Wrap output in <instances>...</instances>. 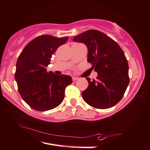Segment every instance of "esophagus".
Returning a JSON list of instances; mask_svg holds the SVG:
<instances>
[{"label": "esophagus", "instance_id": "obj_1", "mask_svg": "<svg viewBox=\"0 0 150 150\" xmlns=\"http://www.w3.org/2000/svg\"><path fill=\"white\" fill-rule=\"evenodd\" d=\"M72 79H73V81H77V80L79 79V77H72Z\"/></svg>", "mask_w": 150, "mask_h": 150}]
</instances>
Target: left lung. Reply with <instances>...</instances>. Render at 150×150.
<instances>
[{
  "mask_svg": "<svg viewBox=\"0 0 150 150\" xmlns=\"http://www.w3.org/2000/svg\"><path fill=\"white\" fill-rule=\"evenodd\" d=\"M88 48L87 61L98 73L96 80L86 77L88 86L82 92L83 100L97 109H108L123 97L129 83V64L117 43L103 33L95 29L73 37Z\"/></svg>",
  "mask_w": 150,
  "mask_h": 150,
  "instance_id": "left-lung-1",
  "label": "left lung"
}]
</instances>
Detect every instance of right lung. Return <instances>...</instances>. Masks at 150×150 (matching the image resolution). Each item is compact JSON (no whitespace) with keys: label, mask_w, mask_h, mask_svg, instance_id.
<instances>
[{"label":"right lung","mask_w":150,"mask_h":150,"mask_svg":"<svg viewBox=\"0 0 150 150\" xmlns=\"http://www.w3.org/2000/svg\"><path fill=\"white\" fill-rule=\"evenodd\" d=\"M68 37L43 35L35 38L19 56L15 73L19 93L31 108L40 111L52 110L64 100L65 89L71 84L69 75L47 72L52 54Z\"/></svg>","instance_id":"right-lung-1"}]
</instances>
